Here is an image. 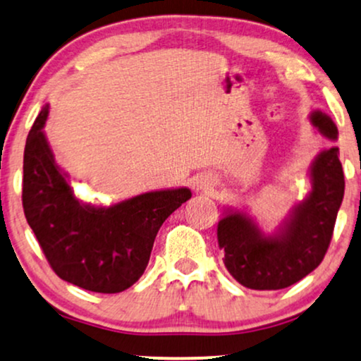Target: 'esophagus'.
<instances>
[{
  "label": "esophagus",
  "mask_w": 361,
  "mask_h": 361,
  "mask_svg": "<svg viewBox=\"0 0 361 361\" xmlns=\"http://www.w3.org/2000/svg\"><path fill=\"white\" fill-rule=\"evenodd\" d=\"M195 189L197 190H207V189H211V185H212V182H211V179H209V177H199L197 180H195Z\"/></svg>",
  "instance_id": "34e87169"
}]
</instances>
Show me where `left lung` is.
I'll list each match as a JSON object with an SVG mask.
<instances>
[{
    "mask_svg": "<svg viewBox=\"0 0 361 361\" xmlns=\"http://www.w3.org/2000/svg\"><path fill=\"white\" fill-rule=\"evenodd\" d=\"M311 126L330 142L338 128L322 110L310 114ZM338 147L323 149L310 166L311 190L296 202L274 233H264L243 209H226L217 224V243L231 276L249 289H283L317 269L330 246L345 177Z\"/></svg>",
    "mask_w": 361,
    "mask_h": 361,
    "instance_id": "obj_1",
    "label": "left lung"
}]
</instances>
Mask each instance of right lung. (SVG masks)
I'll list each match as a JSON object with an SVG mask.
<instances>
[{
    "label": "right lung",
    "mask_w": 361,
    "mask_h": 361,
    "mask_svg": "<svg viewBox=\"0 0 361 361\" xmlns=\"http://www.w3.org/2000/svg\"><path fill=\"white\" fill-rule=\"evenodd\" d=\"M48 114L47 104L25 145L26 221L63 281L93 293L126 291L144 274L160 226L192 192L150 190L110 206L80 201L44 135Z\"/></svg>",
    "instance_id": "1"
}]
</instances>
